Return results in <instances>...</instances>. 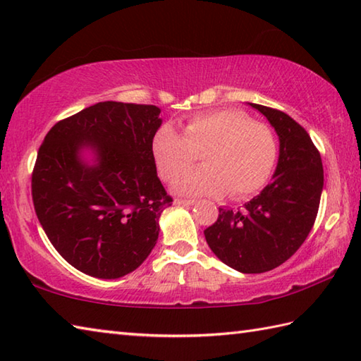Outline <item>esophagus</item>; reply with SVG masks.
<instances>
[{
	"instance_id": "obj_1",
	"label": "esophagus",
	"mask_w": 361,
	"mask_h": 361,
	"mask_svg": "<svg viewBox=\"0 0 361 361\" xmlns=\"http://www.w3.org/2000/svg\"><path fill=\"white\" fill-rule=\"evenodd\" d=\"M175 204H178V207H190V204H194V200H186V199H175L173 200Z\"/></svg>"
}]
</instances>
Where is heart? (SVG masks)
Returning <instances> with one entry per match:
<instances>
[{"label":"heart","instance_id":"1","mask_svg":"<svg viewBox=\"0 0 361 361\" xmlns=\"http://www.w3.org/2000/svg\"><path fill=\"white\" fill-rule=\"evenodd\" d=\"M152 152L159 175L173 181L204 153L205 166L173 185L185 195H224L245 199L271 180L279 158L271 126L239 109H216L190 117L185 133L164 123L154 133Z\"/></svg>","mask_w":361,"mask_h":361}]
</instances>
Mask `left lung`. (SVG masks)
<instances>
[{"label": "left lung", "mask_w": 361, "mask_h": 361, "mask_svg": "<svg viewBox=\"0 0 361 361\" xmlns=\"http://www.w3.org/2000/svg\"><path fill=\"white\" fill-rule=\"evenodd\" d=\"M249 104L279 134L274 180L244 208H219L217 221L204 230V238L222 263L243 274H261L291 258L312 231L324 171L321 154L303 126L279 109Z\"/></svg>", "instance_id": "1"}]
</instances>
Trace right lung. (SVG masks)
Segmentation results:
<instances>
[{
	"mask_svg": "<svg viewBox=\"0 0 361 361\" xmlns=\"http://www.w3.org/2000/svg\"><path fill=\"white\" fill-rule=\"evenodd\" d=\"M159 112L153 104L97 103L59 120L39 148L35 214L59 255L90 277H123L158 241L159 216L172 204L152 152ZM84 147L94 165L82 159Z\"/></svg>",
	"mask_w": 361,
	"mask_h": 361,
	"instance_id": "right-lung-1",
	"label": "right lung"
}]
</instances>
